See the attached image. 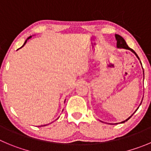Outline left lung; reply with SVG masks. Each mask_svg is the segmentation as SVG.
<instances>
[{"label": "left lung", "instance_id": "8db88e82", "mask_svg": "<svg viewBox=\"0 0 151 151\" xmlns=\"http://www.w3.org/2000/svg\"><path fill=\"white\" fill-rule=\"evenodd\" d=\"M115 39H116V41H117L116 45H117V47H118V48H124V49H127V50H130V51L133 52V53H134L135 55H136V57H137V58L139 60V56H138V55L136 54V52H135L134 50H133V49H131L130 47H128V45H127L126 42H125V40H124V39L123 37H122V36H119V35H118V34H115ZM140 63H141V62H140ZM141 64H142V63H141ZM143 74H144V71H143ZM144 77H145V75H144ZM141 104H142V103H141ZM141 104H140V105H141ZM140 105H139V106H140ZM139 109V107L137 108V109ZM137 109H136V110H137ZM133 114H134V113H133ZM133 115H131V116H129L128 118H127V119H126V120H125V121H123V122H120V123H122H122H124L125 122H127V121L129 120V118H130L131 117L133 116ZM118 124V123L113 124Z\"/></svg>", "mask_w": 151, "mask_h": 151}]
</instances>
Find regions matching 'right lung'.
Masks as SVG:
<instances>
[{"mask_svg": "<svg viewBox=\"0 0 151 151\" xmlns=\"http://www.w3.org/2000/svg\"><path fill=\"white\" fill-rule=\"evenodd\" d=\"M31 37H32V36H29V37H28V38H27V40H26V41H25V42H24V45H22V47H24V45L25 44H26V43H27V40H28V39H30V38H31ZM22 47H20V48H22ZM43 126H46V125H43ZM40 127H42V126H40Z\"/></svg>", "mask_w": 151, "mask_h": 151, "instance_id": "right-lung-1", "label": "right lung"}]
</instances>
